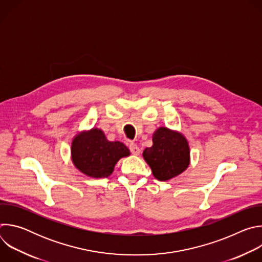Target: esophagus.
Segmentation results:
<instances>
[{
	"label": "esophagus",
	"instance_id": "obj_1",
	"mask_svg": "<svg viewBox=\"0 0 262 262\" xmlns=\"http://www.w3.org/2000/svg\"><path fill=\"white\" fill-rule=\"evenodd\" d=\"M129 150H130V152H132L133 155H135V156H139L140 152H141L140 147H139L137 144H135V143H130V144H129Z\"/></svg>",
	"mask_w": 262,
	"mask_h": 262
}]
</instances>
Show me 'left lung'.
I'll return each instance as SVG.
<instances>
[{"label":"left lung","mask_w":262,"mask_h":262,"mask_svg":"<svg viewBox=\"0 0 262 262\" xmlns=\"http://www.w3.org/2000/svg\"><path fill=\"white\" fill-rule=\"evenodd\" d=\"M143 158L157 179L167 181L188 169L190 145L181 133L161 126L152 135V146L144 149Z\"/></svg>","instance_id":"obj_1"}]
</instances>
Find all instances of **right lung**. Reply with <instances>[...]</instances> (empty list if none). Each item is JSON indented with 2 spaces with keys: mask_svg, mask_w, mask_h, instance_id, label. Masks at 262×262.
Returning a JSON list of instances; mask_svg holds the SVG:
<instances>
[{
  "mask_svg": "<svg viewBox=\"0 0 262 262\" xmlns=\"http://www.w3.org/2000/svg\"><path fill=\"white\" fill-rule=\"evenodd\" d=\"M128 156L129 149L122 142L108 141L97 127L78 133L71 141L70 157L74 167L91 178L108 177L117 162Z\"/></svg>",
  "mask_w": 262,
  "mask_h": 262,
  "instance_id": "1",
  "label": "right lung"
}]
</instances>
